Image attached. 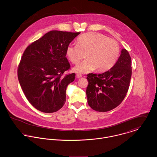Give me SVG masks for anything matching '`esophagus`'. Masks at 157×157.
<instances>
[{"instance_id":"esophagus-1","label":"esophagus","mask_w":157,"mask_h":157,"mask_svg":"<svg viewBox=\"0 0 157 157\" xmlns=\"http://www.w3.org/2000/svg\"><path fill=\"white\" fill-rule=\"evenodd\" d=\"M76 76H77L78 78H80L82 77V75H81V74H77V75H76Z\"/></svg>"}]
</instances>
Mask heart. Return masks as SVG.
Segmentation results:
<instances>
[{"label": "heart", "mask_w": 157, "mask_h": 157, "mask_svg": "<svg viewBox=\"0 0 157 157\" xmlns=\"http://www.w3.org/2000/svg\"><path fill=\"white\" fill-rule=\"evenodd\" d=\"M78 44H70L66 49L69 60L78 63L82 59H87L74 67L78 73H86L95 69L104 72L111 69L117 62L120 56V47L113 39L99 33L83 34L77 40Z\"/></svg>", "instance_id": "heart-1"}]
</instances>
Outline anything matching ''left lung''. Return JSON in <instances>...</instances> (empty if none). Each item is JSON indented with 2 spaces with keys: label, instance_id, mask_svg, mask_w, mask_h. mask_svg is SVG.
<instances>
[{
  "label": "left lung",
  "instance_id": "8db88e82",
  "mask_svg": "<svg viewBox=\"0 0 157 157\" xmlns=\"http://www.w3.org/2000/svg\"><path fill=\"white\" fill-rule=\"evenodd\" d=\"M132 60L127 50L122 49L116 63L101 74L89 73L86 89L89 106L98 112H107L118 106L125 97L132 76Z\"/></svg>",
  "mask_w": 157,
  "mask_h": 157
}]
</instances>
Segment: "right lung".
<instances>
[{
    "mask_svg": "<svg viewBox=\"0 0 157 157\" xmlns=\"http://www.w3.org/2000/svg\"><path fill=\"white\" fill-rule=\"evenodd\" d=\"M80 32L51 30L31 43L24 51L17 68V77L29 103L36 109L52 113L66 101V89L75 78L66 57L68 45Z\"/></svg>",
    "mask_w": 157,
    "mask_h": 157,
    "instance_id": "1",
    "label": "right lung"
}]
</instances>
